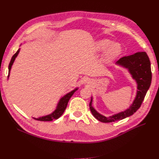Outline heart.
I'll return each instance as SVG.
<instances>
[{"label":"heart","instance_id":"heart-1","mask_svg":"<svg viewBox=\"0 0 159 159\" xmlns=\"http://www.w3.org/2000/svg\"><path fill=\"white\" fill-rule=\"evenodd\" d=\"M94 50L96 52H103V60L110 63L117 58L121 53V46L117 43H113L109 39H101L95 43Z\"/></svg>","mask_w":159,"mask_h":159}]
</instances>
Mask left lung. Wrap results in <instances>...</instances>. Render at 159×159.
<instances>
[{"label": "left lung", "mask_w": 159, "mask_h": 159, "mask_svg": "<svg viewBox=\"0 0 159 159\" xmlns=\"http://www.w3.org/2000/svg\"><path fill=\"white\" fill-rule=\"evenodd\" d=\"M116 64L127 68L133 78L135 80L137 84V92L136 98L133 104L129 109L113 116L105 117L96 111L92 107V98L89 103V108L93 116L103 123H111L123 119L131 116L140 108L146 95L148 89L150 87L152 80V72L151 62L147 53L145 52H137L131 56L121 57Z\"/></svg>", "instance_id": "obj_1"}]
</instances>
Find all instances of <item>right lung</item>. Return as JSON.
<instances>
[{
  "mask_svg": "<svg viewBox=\"0 0 159 159\" xmlns=\"http://www.w3.org/2000/svg\"><path fill=\"white\" fill-rule=\"evenodd\" d=\"M19 52H20V49H18L17 50V52L12 57L11 60L10 61V64H9V66H8V78L9 76V74H10V71L11 69V67L14 63V60H15L16 56H18ZM76 90H78V88H76V89H74L73 91H71V92L68 93V94H66V95L64 96L63 98H61L58 104H57L56 109L52 113H51L48 115H46V116H44L42 117H39V118H34V119H35L36 120H38V121H52V120L58 119L61 116V115L64 113L70 98L72 95H73V94L74 93V92Z\"/></svg>",
  "mask_w": 159,
  "mask_h": 159,
  "instance_id": "obj_1",
  "label": "right lung"
}]
</instances>
